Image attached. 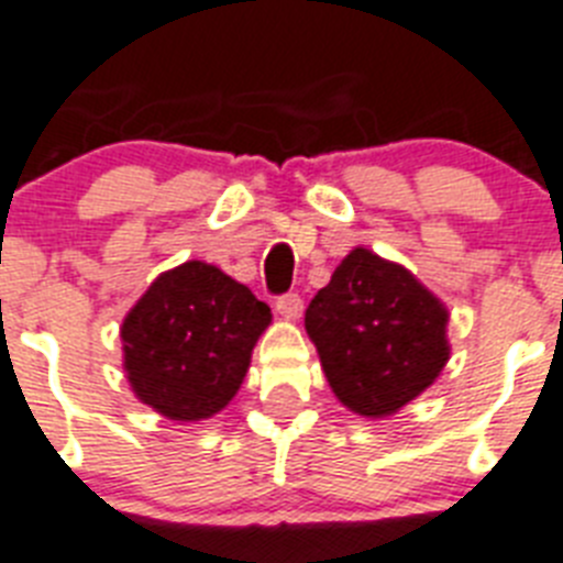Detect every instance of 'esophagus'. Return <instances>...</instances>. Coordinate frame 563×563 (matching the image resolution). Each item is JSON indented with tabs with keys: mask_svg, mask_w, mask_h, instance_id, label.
I'll use <instances>...</instances> for the list:
<instances>
[{
	"mask_svg": "<svg viewBox=\"0 0 563 563\" xmlns=\"http://www.w3.org/2000/svg\"><path fill=\"white\" fill-rule=\"evenodd\" d=\"M276 310L285 319H299L301 310H305V301H301L299 292H285V296H278L276 299Z\"/></svg>",
	"mask_w": 563,
	"mask_h": 563,
	"instance_id": "esophagus-1",
	"label": "esophagus"
}]
</instances>
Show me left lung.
I'll list each match as a JSON object with an SVG mask.
<instances>
[{"mask_svg": "<svg viewBox=\"0 0 563 563\" xmlns=\"http://www.w3.org/2000/svg\"><path fill=\"white\" fill-rule=\"evenodd\" d=\"M445 324L434 292L365 247L342 258L305 310L333 394L362 417L397 415L438 379L449 362Z\"/></svg>", "mask_w": 563, "mask_h": 563, "instance_id": "8db88e82", "label": "left lung"}]
</instances>
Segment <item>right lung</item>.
Masks as SVG:
<instances>
[{"label": "right lung", "mask_w": 563, "mask_h": 563, "mask_svg": "<svg viewBox=\"0 0 563 563\" xmlns=\"http://www.w3.org/2000/svg\"><path fill=\"white\" fill-rule=\"evenodd\" d=\"M271 319L250 287L212 264L161 273L120 328L134 397L178 422L218 415L244 383Z\"/></svg>", "instance_id": "right-lung-1"}]
</instances>
